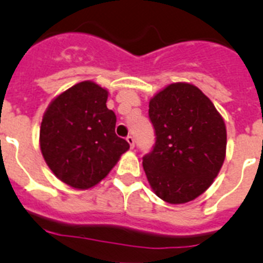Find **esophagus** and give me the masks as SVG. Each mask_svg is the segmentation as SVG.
<instances>
[{
	"label": "esophagus",
	"instance_id": "esophagus-1",
	"mask_svg": "<svg viewBox=\"0 0 263 263\" xmlns=\"http://www.w3.org/2000/svg\"><path fill=\"white\" fill-rule=\"evenodd\" d=\"M126 140H127V142H128V144H129V146H131V149H134V147H135L134 137H132V136H127Z\"/></svg>",
	"mask_w": 263,
	"mask_h": 263
}]
</instances>
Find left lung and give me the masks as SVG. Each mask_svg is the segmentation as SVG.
I'll return each instance as SVG.
<instances>
[{"label":"left lung","mask_w":263,"mask_h":263,"mask_svg":"<svg viewBox=\"0 0 263 263\" xmlns=\"http://www.w3.org/2000/svg\"><path fill=\"white\" fill-rule=\"evenodd\" d=\"M154 149L142 159L153 191L170 204L202 195L226 157V126L212 101L191 83H171L149 101Z\"/></svg>","instance_id":"8db88e82"}]
</instances>
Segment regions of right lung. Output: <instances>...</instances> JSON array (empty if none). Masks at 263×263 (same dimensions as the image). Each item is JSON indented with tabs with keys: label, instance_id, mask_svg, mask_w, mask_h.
Wrapping results in <instances>:
<instances>
[{
	"label": "right lung",
	"instance_id": "1",
	"mask_svg": "<svg viewBox=\"0 0 263 263\" xmlns=\"http://www.w3.org/2000/svg\"><path fill=\"white\" fill-rule=\"evenodd\" d=\"M108 90L83 81L56 96L43 114V159L64 183L87 190L108 176L129 149L116 135L117 117L106 108Z\"/></svg>",
	"mask_w": 263,
	"mask_h": 263
}]
</instances>
